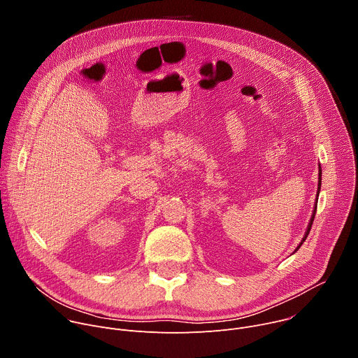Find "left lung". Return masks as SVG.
Listing matches in <instances>:
<instances>
[{
  "label": "left lung",
  "instance_id": "left-lung-1",
  "mask_svg": "<svg viewBox=\"0 0 358 358\" xmlns=\"http://www.w3.org/2000/svg\"><path fill=\"white\" fill-rule=\"evenodd\" d=\"M320 187H322V169L319 167V185H317V196H319V192H320ZM316 210H317V198H316V202H315V210H313V214H312V218H310V222H309V225H308V231H306V234H304V236H303V239H301V242L299 243V246L294 249V252L301 246V243L306 241V238H308V235H309V232H310V229H312V225H313V221H315V215H316Z\"/></svg>",
  "mask_w": 358,
  "mask_h": 358
}]
</instances>
